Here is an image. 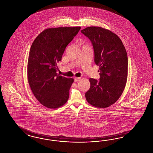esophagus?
<instances>
[{
    "label": "esophagus",
    "instance_id": "34e87169",
    "mask_svg": "<svg viewBox=\"0 0 153 153\" xmlns=\"http://www.w3.org/2000/svg\"><path fill=\"white\" fill-rule=\"evenodd\" d=\"M81 77H75L74 78V81L75 82H77V81H79V80L81 79Z\"/></svg>",
    "mask_w": 153,
    "mask_h": 153
}]
</instances>
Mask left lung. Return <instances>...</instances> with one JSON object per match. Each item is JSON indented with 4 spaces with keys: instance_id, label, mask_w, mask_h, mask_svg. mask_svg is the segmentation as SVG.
Masks as SVG:
<instances>
[{
    "instance_id": "obj_1",
    "label": "left lung",
    "mask_w": 153,
    "mask_h": 153,
    "mask_svg": "<svg viewBox=\"0 0 153 153\" xmlns=\"http://www.w3.org/2000/svg\"><path fill=\"white\" fill-rule=\"evenodd\" d=\"M81 33L92 42L94 62L99 66V81L89 79L91 86L86 92L89 104L96 108H108L121 96L128 78V56L120 38L108 30L89 27Z\"/></svg>"
}]
</instances>
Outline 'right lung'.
I'll use <instances>...</instances> for the list:
<instances>
[{
  "mask_svg": "<svg viewBox=\"0 0 153 153\" xmlns=\"http://www.w3.org/2000/svg\"><path fill=\"white\" fill-rule=\"evenodd\" d=\"M80 27L50 28L42 32L31 47L27 77L31 91L43 106L56 109L67 102L74 79L57 74L66 47L78 33Z\"/></svg>",
  "mask_w": 153,
  "mask_h": 153,
  "instance_id": "add662e5",
  "label": "right lung"
}]
</instances>
